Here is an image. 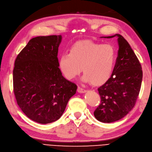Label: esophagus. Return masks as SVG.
I'll use <instances>...</instances> for the list:
<instances>
[{"mask_svg":"<svg viewBox=\"0 0 152 152\" xmlns=\"http://www.w3.org/2000/svg\"><path fill=\"white\" fill-rule=\"evenodd\" d=\"M77 92H78L79 93H85V92H87V91L84 88H82L80 87H77Z\"/></svg>","mask_w":152,"mask_h":152,"instance_id":"1","label":"esophagus"}]
</instances>
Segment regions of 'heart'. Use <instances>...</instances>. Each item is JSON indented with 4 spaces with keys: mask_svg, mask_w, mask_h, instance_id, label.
Returning a JSON list of instances; mask_svg holds the SVG:
<instances>
[{
    "mask_svg": "<svg viewBox=\"0 0 152 152\" xmlns=\"http://www.w3.org/2000/svg\"><path fill=\"white\" fill-rule=\"evenodd\" d=\"M116 61L117 52L113 45L87 40L76 42L69 53L61 54L58 65L66 79H75L82 69L83 82L99 85L110 78Z\"/></svg>",
    "mask_w": 152,
    "mask_h": 152,
    "instance_id": "b5f03b06",
    "label": "heart"
}]
</instances>
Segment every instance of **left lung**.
Returning a JSON list of instances; mask_svg holds the SVG:
<instances>
[{"mask_svg": "<svg viewBox=\"0 0 152 152\" xmlns=\"http://www.w3.org/2000/svg\"><path fill=\"white\" fill-rule=\"evenodd\" d=\"M118 37L119 50L110 78L98 91L101 103L94 112L97 120L112 123L124 118L134 108L141 87V65L128 42L119 34L101 38Z\"/></svg>", "mask_w": 152, "mask_h": 152, "instance_id": "left-lung-1", "label": "left lung"}]
</instances>
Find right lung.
I'll use <instances>...</instances> for the list:
<instances>
[{
	"instance_id": "obj_1",
	"label": "right lung",
	"mask_w": 152,
	"mask_h": 152,
	"mask_svg": "<svg viewBox=\"0 0 152 152\" xmlns=\"http://www.w3.org/2000/svg\"><path fill=\"white\" fill-rule=\"evenodd\" d=\"M61 35L30 40L15 61L13 91L18 105L37 123L56 121L63 114L77 85L62 76L58 60Z\"/></svg>"
}]
</instances>
